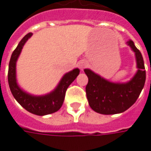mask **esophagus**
Listing matches in <instances>:
<instances>
[{"instance_id": "obj_1", "label": "esophagus", "mask_w": 151, "mask_h": 151, "mask_svg": "<svg viewBox=\"0 0 151 151\" xmlns=\"http://www.w3.org/2000/svg\"><path fill=\"white\" fill-rule=\"evenodd\" d=\"M78 67L81 68V70H84V68L87 67V63L85 61H81L78 63Z\"/></svg>"}]
</instances>
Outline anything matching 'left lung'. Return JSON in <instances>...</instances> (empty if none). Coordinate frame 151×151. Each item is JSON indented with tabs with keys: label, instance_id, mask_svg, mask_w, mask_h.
Wrapping results in <instances>:
<instances>
[{
	"label": "left lung",
	"instance_id": "1",
	"mask_svg": "<svg viewBox=\"0 0 151 151\" xmlns=\"http://www.w3.org/2000/svg\"><path fill=\"white\" fill-rule=\"evenodd\" d=\"M129 45L135 52L138 70L126 84H115L106 81L88 69L84 72L88 78L85 91L90 107L99 114L114 115L125 111L137 100L146 82V70L141 52L132 40Z\"/></svg>",
	"mask_w": 151,
	"mask_h": 151
}]
</instances>
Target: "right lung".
<instances>
[{
  "label": "right lung",
  "instance_id": "1",
  "mask_svg": "<svg viewBox=\"0 0 151 151\" xmlns=\"http://www.w3.org/2000/svg\"><path fill=\"white\" fill-rule=\"evenodd\" d=\"M30 32L24 36L19 42L18 46L14 50L10 61L9 63L8 70V82L10 91L12 93L14 98L27 111L32 113L34 115H45L52 114L53 112L58 111L63 103L66 91L75 79L77 77L80 73V70L76 68L67 73L61 80L56 89L50 93V94L41 97H35L27 93L20 88L16 83L15 67L16 61L21 53L22 47L26 41L32 36Z\"/></svg>",
  "mask_w": 151,
  "mask_h": 151
}]
</instances>
